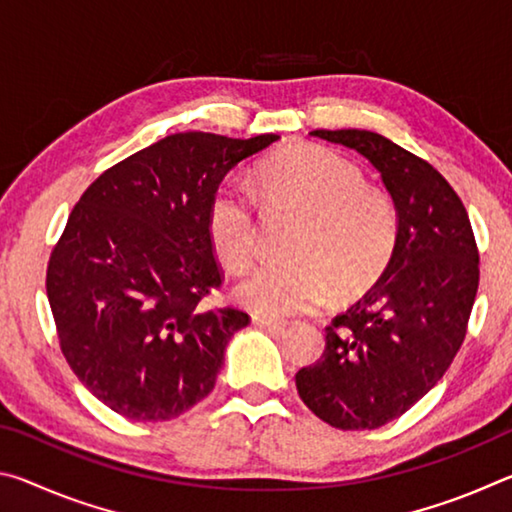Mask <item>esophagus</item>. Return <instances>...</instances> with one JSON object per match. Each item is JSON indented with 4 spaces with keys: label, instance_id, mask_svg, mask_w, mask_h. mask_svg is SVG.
I'll return each mask as SVG.
<instances>
[{
    "label": "esophagus",
    "instance_id": "esophagus-1",
    "mask_svg": "<svg viewBox=\"0 0 512 512\" xmlns=\"http://www.w3.org/2000/svg\"><path fill=\"white\" fill-rule=\"evenodd\" d=\"M253 323L259 325V327L273 329V332H282V329L287 327V323H284V320H277V318H271V316H259V314L253 316Z\"/></svg>",
    "mask_w": 512,
    "mask_h": 512
}]
</instances>
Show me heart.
Wrapping results in <instances>:
<instances>
[{
	"instance_id": "b5f03b06",
	"label": "heart",
	"mask_w": 512,
	"mask_h": 512,
	"mask_svg": "<svg viewBox=\"0 0 512 512\" xmlns=\"http://www.w3.org/2000/svg\"><path fill=\"white\" fill-rule=\"evenodd\" d=\"M259 185L275 207L302 214L289 262H266L237 287L241 305L268 316L316 311L332 298L366 291L386 271L400 237L391 196L366 185L357 164L323 146H298L268 160ZM207 235L216 257L241 271L257 255L253 189L228 178L212 194Z\"/></svg>"
}]
</instances>
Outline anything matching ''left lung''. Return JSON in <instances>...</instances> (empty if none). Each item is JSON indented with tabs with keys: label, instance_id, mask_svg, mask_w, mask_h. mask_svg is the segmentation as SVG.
<instances>
[{
	"label": "left lung",
	"instance_id": "8db88e82",
	"mask_svg": "<svg viewBox=\"0 0 512 512\" xmlns=\"http://www.w3.org/2000/svg\"><path fill=\"white\" fill-rule=\"evenodd\" d=\"M361 153L393 196L400 237L363 300L325 327V352L300 368V400L343 431L379 429L422 400L452 366L479 289V248L452 185L384 135L311 131Z\"/></svg>",
	"mask_w": 512,
	"mask_h": 512
}]
</instances>
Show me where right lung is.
<instances>
[{
    "label": "right lung",
    "instance_id": "1",
    "mask_svg": "<svg viewBox=\"0 0 512 512\" xmlns=\"http://www.w3.org/2000/svg\"><path fill=\"white\" fill-rule=\"evenodd\" d=\"M275 140L169 135L103 171L74 205L47 298L69 368L108 409L162 422L210 395L250 316L203 309L223 284L207 210L225 173Z\"/></svg>",
    "mask_w": 512,
    "mask_h": 512
}]
</instances>
